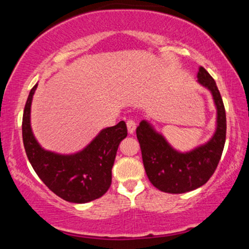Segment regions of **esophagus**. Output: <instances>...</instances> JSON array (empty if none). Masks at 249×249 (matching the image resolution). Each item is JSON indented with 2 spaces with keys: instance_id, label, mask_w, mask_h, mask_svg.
<instances>
[{
  "instance_id": "obj_1",
  "label": "esophagus",
  "mask_w": 249,
  "mask_h": 249,
  "mask_svg": "<svg viewBox=\"0 0 249 249\" xmlns=\"http://www.w3.org/2000/svg\"><path fill=\"white\" fill-rule=\"evenodd\" d=\"M126 126H127L128 133L132 134L134 132V130H136V123H134V121H132V119H127Z\"/></svg>"
}]
</instances>
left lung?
Segmentation results:
<instances>
[{
  "label": "left lung",
  "instance_id": "obj_1",
  "mask_svg": "<svg viewBox=\"0 0 249 249\" xmlns=\"http://www.w3.org/2000/svg\"><path fill=\"white\" fill-rule=\"evenodd\" d=\"M198 82L212 92L218 110L216 131L207 144L186 153H180L168 145L147 122L137 127L145 172L151 184L166 193H185L208 181L218 167L226 142V111L218 87L212 76L200 67Z\"/></svg>",
  "mask_w": 249,
  "mask_h": 249
}]
</instances>
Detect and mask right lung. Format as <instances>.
Segmentation results:
<instances>
[{"label":"right lung","instance_id":"obj_1","mask_svg":"<svg viewBox=\"0 0 249 249\" xmlns=\"http://www.w3.org/2000/svg\"><path fill=\"white\" fill-rule=\"evenodd\" d=\"M37 84L30 90L22 119L24 150L39 179L59 198L84 204L104 196L111 186L113 162L119 142L126 138L125 122L107 127L84 150L61 156L39 146L30 127V107Z\"/></svg>","mask_w":249,"mask_h":249}]
</instances>
